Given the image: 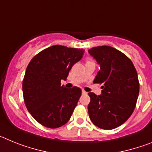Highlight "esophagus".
<instances>
[{"instance_id": "1", "label": "esophagus", "mask_w": 152, "mask_h": 152, "mask_svg": "<svg viewBox=\"0 0 152 152\" xmlns=\"http://www.w3.org/2000/svg\"><path fill=\"white\" fill-rule=\"evenodd\" d=\"M82 94H88V92H86L85 91H84V90H83V91H82Z\"/></svg>"}]
</instances>
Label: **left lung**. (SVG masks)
I'll return each instance as SVG.
<instances>
[{"mask_svg": "<svg viewBox=\"0 0 152 152\" xmlns=\"http://www.w3.org/2000/svg\"><path fill=\"white\" fill-rule=\"evenodd\" d=\"M88 52L100 64L94 83L102 84V93L90 92V119L102 129L117 128L130 117L139 93L138 75L133 63L125 54L111 46L94 47Z\"/></svg>", "mask_w": 152, "mask_h": 152, "instance_id": "obj_1", "label": "left lung"}]
</instances>
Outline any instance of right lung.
<instances>
[{
    "label": "right lung",
    "mask_w": 152,
    "mask_h": 152,
    "mask_svg": "<svg viewBox=\"0 0 152 152\" xmlns=\"http://www.w3.org/2000/svg\"><path fill=\"white\" fill-rule=\"evenodd\" d=\"M83 49L56 45L31 59L23 80L26 107L36 121L47 128L56 129L67 123L72 116L81 90L64 88L70 70L83 57Z\"/></svg>",
    "instance_id": "1"
}]
</instances>
